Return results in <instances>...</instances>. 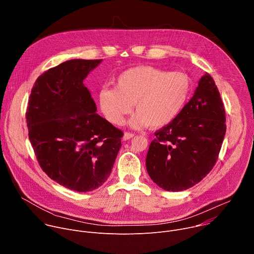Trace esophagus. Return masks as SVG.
I'll return each mask as SVG.
<instances>
[{
  "mask_svg": "<svg viewBox=\"0 0 254 254\" xmlns=\"http://www.w3.org/2000/svg\"><path fill=\"white\" fill-rule=\"evenodd\" d=\"M134 136V133H132V132H129V131H127V132H125V134H124V140H127V139H129V138H131V137H133Z\"/></svg>",
  "mask_w": 254,
  "mask_h": 254,
  "instance_id": "34e87169",
  "label": "esophagus"
}]
</instances>
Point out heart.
Returning <instances> with one entry per match:
<instances>
[{
  "instance_id": "1",
  "label": "heart",
  "mask_w": 254,
  "mask_h": 254,
  "mask_svg": "<svg viewBox=\"0 0 254 254\" xmlns=\"http://www.w3.org/2000/svg\"><path fill=\"white\" fill-rule=\"evenodd\" d=\"M191 90L184 72H168L153 66H137L118 77L116 87H104L98 94L104 117L122 125L133 108L132 127H161L173 122L183 110Z\"/></svg>"
}]
</instances>
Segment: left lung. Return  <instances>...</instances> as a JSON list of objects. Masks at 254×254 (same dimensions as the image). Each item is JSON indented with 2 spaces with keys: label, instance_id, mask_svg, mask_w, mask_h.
Returning <instances> with one entry per match:
<instances>
[{
  "label": "left lung",
  "instance_id": "1",
  "mask_svg": "<svg viewBox=\"0 0 254 254\" xmlns=\"http://www.w3.org/2000/svg\"><path fill=\"white\" fill-rule=\"evenodd\" d=\"M225 121L219 90L206 73L179 116L155 132L146 159L151 179L173 192L199 183L218 159L226 132Z\"/></svg>",
  "mask_w": 254,
  "mask_h": 254
}]
</instances>
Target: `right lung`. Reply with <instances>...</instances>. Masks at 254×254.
<instances>
[{
    "label": "right lung",
    "instance_id": "add662e5",
    "mask_svg": "<svg viewBox=\"0 0 254 254\" xmlns=\"http://www.w3.org/2000/svg\"><path fill=\"white\" fill-rule=\"evenodd\" d=\"M101 59H72L35 81L26 112L29 139L41 169L77 192L100 187L110 177L124 132L96 114L83 84Z\"/></svg>",
    "mask_w": 254,
    "mask_h": 254
}]
</instances>
